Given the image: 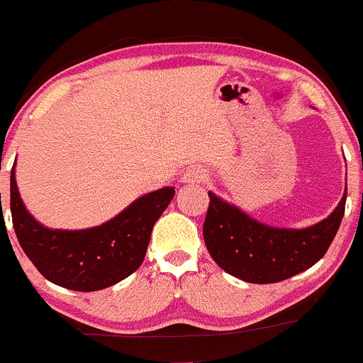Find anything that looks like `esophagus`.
Masks as SVG:
<instances>
[{
  "label": "esophagus",
  "mask_w": 363,
  "mask_h": 363,
  "mask_svg": "<svg viewBox=\"0 0 363 363\" xmlns=\"http://www.w3.org/2000/svg\"><path fill=\"white\" fill-rule=\"evenodd\" d=\"M183 180L186 183H201L206 180V173L203 169H199V167H190L185 173V177H183Z\"/></svg>",
  "instance_id": "obj_1"
}]
</instances>
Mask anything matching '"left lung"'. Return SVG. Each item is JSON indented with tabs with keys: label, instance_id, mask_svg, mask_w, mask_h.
I'll return each instance as SVG.
<instances>
[{
	"label": "left lung",
	"instance_id": "left-lung-1",
	"mask_svg": "<svg viewBox=\"0 0 363 363\" xmlns=\"http://www.w3.org/2000/svg\"><path fill=\"white\" fill-rule=\"evenodd\" d=\"M341 203L325 220L306 229H279L257 222L245 211L208 192L203 236L209 255L229 274L248 283H278L306 271L327 253L346 206Z\"/></svg>",
	"mask_w": 363,
	"mask_h": 363
}]
</instances>
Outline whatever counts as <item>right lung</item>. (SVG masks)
<instances>
[{
    "label": "right lung",
    "instance_id": "add662e5",
    "mask_svg": "<svg viewBox=\"0 0 363 363\" xmlns=\"http://www.w3.org/2000/svg\"><path fill=\"white\" fill-rule=\"evenodd\" d=\"M173 197V186H164L141 196L103 225L84 230L48 229L22 203L15 166L10 174V209L22 250L48 281L77 292L108 289L133 274L143 262L155 222Z\"/></svg>",
    "mask_w": 363,
    "mask_h": 363
}]
</instances>
